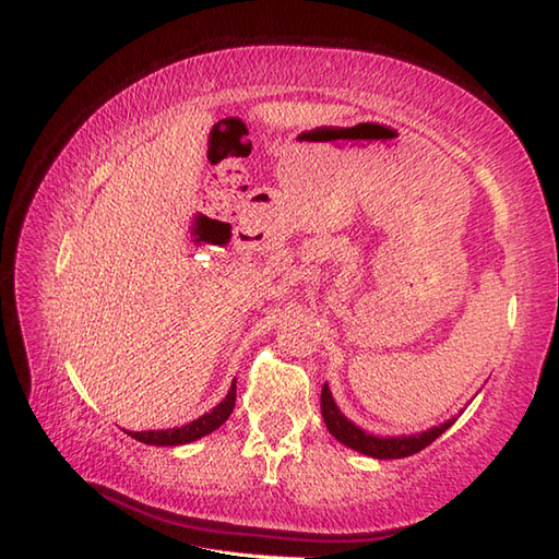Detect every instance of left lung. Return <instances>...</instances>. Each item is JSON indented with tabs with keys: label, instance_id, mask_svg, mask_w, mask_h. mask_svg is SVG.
<instances>
[{
	"label": "left lung",
	"instance_id": "8db88e82",
	"mask_svg": "<svg viewBox=\"0 0 559 559\" xmlns=\"http://www.w3.org/2000/svg\"><path fill=\"white\" fill-rule=\"evenodd\" d=\"M322 418L326 423V430L334 435L341 444H346L360 454H367L372 459H403V456H413L423 451L427 444H432L435 439L447 432L454 420H447L444 425L432 427L423 435H413V437H374L360 430L358 425H353L346 415L338 411L334 403V396H331L329 386H322Z\"/></svg>",
	"mask_w": 559,
	"mask_h": 559
}]
</instances>
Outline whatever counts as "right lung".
Instances as JSON below:
<instances>
[{
    "instance_id": "1",
    "label": "right lung",
    "mask_w": 559,
    "mask_h": 559,
    "mask_svg": "<svg viewBox=\"0 0 559 559\" xmlns=\"http://www.w3.org/2000/svg\"><path fill=\"white\" fill-rule=\"evenodd\" d=\"M235 382L228 391V396H225L216 408L211 413H204L201 418L192 420L189 425L182 427H173V430H151V432H129L134 439L144 444H156V447H175V444H187V442H194V439L211 435L216 427H221L225 420L230 418V413L235 408Z\"/></svg>"
}]
</instances>
